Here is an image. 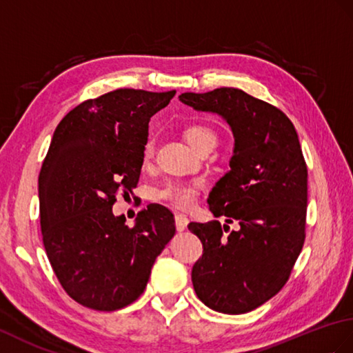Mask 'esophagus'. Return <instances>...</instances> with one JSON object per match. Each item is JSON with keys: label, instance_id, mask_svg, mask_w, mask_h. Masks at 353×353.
I'll use <instances>...</instances> for the list:
<instances>
[{"label": "esophagus", "instance_id": "1", "mask_svg": "<svg viewBox=\"0 0 353 353\" xmlns=\"http://www.w3.org/2000/svg\"><path fill=\"white\" fill-rule=\"evenodd\" d=\"M174 219H176V228H177V232L186 230V225H188V223H190V221H188V218H186V215L177 214V215L174 216Z\"/></svg>", "mask_w": 353, "mask_h": 353}]
</instances>
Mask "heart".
I'll use <instances>...</instances> for the list:
<instances>
[{
    "label": "heart",
    "mask_w": 353,
    "mask_h": 353,
    "mask_svg": "<svg viewBox=\"0 0 353 353\" xmlns=\"http://www.w3.org/2000/svg\"><path fill=\"white\" fill-rule=\"evenodd\" d=\"M188 143L191 144L194 150L208 141L216 143V135L214 130L204 125H194L186 129L185 134ZM154 152V139L153 137L147 138L143 149L144 159H150ZM203 190V185L200 182H171L161 190L154 192V199L161 203H165L168 206L179 208V209H190L196 203L200 191Z\"/></svg>",
    "instance_id": "1"
}]
</instances>
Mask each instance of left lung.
I'll use <instances>...</instances> for the list:
<instances>
[{
  "mask_svg": "<svg viewBox=\"0 0 353 353\" xmlns=\"http://www.w3.org/2000/svg\"><path fill=\"white\" fill-rule=\"evenodd\" d=\"M179 99L218 114L234 137L230 171L208 203L216 218L237 221L241 230L224 236L219 221L188 225L203 243L192 268L194 290L219 313H248L283 289L304 247L308 173L296 129L276 106L239 88L182 93Z\"/></svg>",
  "mask_w": 353,
  "mask_h": 353,
  "instance_id": "1",
  "label": "left lung"
}]
</instances>
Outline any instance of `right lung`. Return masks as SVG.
I'll list each match as a JSON object with an SVG mask.
<instances>
[{"label": "right lung", "instance_id": "obj_1", "mask_svg": "<svg viewBox=\"0 0 353 353\" xmlns=\"http://www.w3.org/2000/svg\"><path fill=\"white\" fill-rule=\"evenodd\" d=\"M174 94L114 90L75 106L55 129L39 174L40 228L63 289L87 308L137 301L176 233L174 215L161 204L138 212L134 227L112 214L116 196L137 188L150 117Z\"/></svg>", "mask_w": 353, "mask_h": 353}]
</instances>
